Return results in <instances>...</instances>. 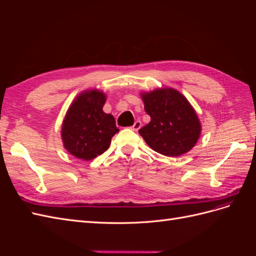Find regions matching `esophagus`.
Listing matches in <instances>:
<instances>
[{
	"label": "esophagus",
	"mask_w": 256,
	"mask_h": 256,
	"mask_svg": "<svg viewBox=\"0 0 256 256\" xmlns=\"http://www.w3.org/2000/svg\"><path fill=\"white\" fill-rule=\"evenodd\" d=\"M141 126H142V122L140 120H136V122H134V125L131 126V129H132L134 131H138V129L141 128Z\"/></svg>",
	"instance_id": "obj_1"
}]
</instances>
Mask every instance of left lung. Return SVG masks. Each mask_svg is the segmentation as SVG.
Returning <instances> with one entry per match:
<instances>
[{"label": "left lung", "instance_id": "8db88e82", "mask_svg": "<svg viewBox=\"0 0 256 256\" xmlns=\"http://www.w3.org/2000/svg\"><path fill=\"white\" fill-rule=\"evenodd\" d=\"M150 122L138 130L152 148L168 157L189 152L198 140L200 124L196 111L180 92L162 88L142 95Z\"/></svg>", "mask_w": 256, "mask_h": 256}]
</instances>
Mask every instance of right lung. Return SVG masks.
Listing matches in <instances>:
<instances>
[{
  "mask_svg": "<svg viewBox=\"0 0 256 256\" xmlns=\"http://www.w3.org/2000/svg\"><path fill=\"white\" fill-rule=\"evenodd\" d=\"M104 92L88 90L69 108L62 127L65 148L74 157L92 160L104 154L118 132L113 115L102 111Z\"/></svg>",
  "mask_w": 256,
  "mask_h": 256,
  "instance_id": "right-lung-1",
  "label": "right lung"
}]
</instances>
